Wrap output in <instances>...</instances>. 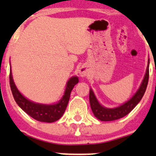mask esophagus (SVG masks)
<instances>
[{
  "label": "esophagus",
  "instance_id": "1",
  "mask_svg": "<svg viewBox=\"0 0 156 156\" xmlns=\"http://www.w3.org/2000/svg\"><path fill=\"white\" fill-rule=\"evenodd\" d=\"M79 73L81 77H85L88 75V70L85 66H82L81 69H80Z\"/></svg>",
  "mask_w": 156,
  "mask_h": 156
}]
</instances>
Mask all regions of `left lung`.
<instances>
[{
    "label": "left lung",
    "instance_id": "1",
    "mask_svg": "<svg viewBox=\"0 0 156 156\" xmlns=\"http://www.w3.org/2000/svg\"><path fill=\"white\" fill-rule=\"evenodd\" d=\"M149 59L148 61V66L147 69H146L145 77H144V80H143V82L139 90L136 91V94H134V96L130 100H129L128 101L124 103L123 105L120 106L119 107L115 108H108L103 107V106H101L98 103L92 90H90V104L91 109H92V112L94 114V115L97 119H100V121L109 122V121L117 120V119H121V118H123L124 116L127 115L129 112H130L133 109V108L138 104V103L140 101L141 99L144 97V94H145L146 87H147L148 84V81H149Z\"/></svg>",
    "mask_w": 156,
    "mask_h": 156
}]
</instances>
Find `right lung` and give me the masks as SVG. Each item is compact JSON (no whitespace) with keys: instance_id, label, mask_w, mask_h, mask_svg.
<instances>
[{"instance_id":"right-lung-1","label":"right lung","mask_w":156,"mask_h":156,"mask_svg":"<svg viewBox=\"0 0 156 156\" xmlns=\"http://www.w3.org/2000/svg\"><path fill=\"white\" fill-rule=\"evenodd\" d=\"M78 82V78L76 76L72 77L69 79V81L67 82L64 96L61 99L60 101L56 104H39V103H33L27 100L20 94L12 80L11 69L10 70V85L14 100L23 111L26 112L31 118L39 122L50 123V122H54L59 120L62 117L68 105L71 92L74 86Z\"/></svg>"}]
</instances>
